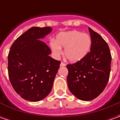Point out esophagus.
I'll list each match as a JSON object with an SVG mask.
<instances>
[{"label": "esophagus", "mask_w": 120, "mask_h": 120, "mask_svg": "<svg viewBox=\"0 0 120 120\" xmlns=\"http://www.w3.org/2000/svg\"><path fill=\"white\" fill-rule=\"evenodd\" d=\"M65 65H65L64 63L61 62V63H60V66H61V67H63V66H65Z\"/></svg>", "instance_id": "1"}]
</instances>
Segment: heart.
<instances>
[{"label": "heart", "instance_id": "obj_1", "mask_svg": "<svg viewBox=\"0 0 120 120\" xmlns=\"http://www.w3.org/2000/svg\"><path fill=\"white\" fill-rule=\"evenodd\" d=\"M92 44L90 35L79 30L62 32L56 36L55 41H51L50 46L53 53L59 56L64 47V56L69 61H80L89 53Z\"/></svg>", "mask_w": 120, "mask_h": 120}]
</instances>
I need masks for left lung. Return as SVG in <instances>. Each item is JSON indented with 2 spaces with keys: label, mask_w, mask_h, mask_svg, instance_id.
Returning a JSON list of instances; mask_svg holds the SVG:
<instances>
[{
  "label": "left lung",
  "mask_w": 120,
  "mask_h": 120,
  "mask_svg": "<svg viewBox=\"0 0 120 120\" xmlns=\"http://www.w3.org/2000/svg\"><path fill=\"white\" fill-rule=\"evenodd\" d=\"M89 31L92 40L90 52L80 61L67 65L69 90L83 101L93 100L102 93L111 71L112 55L108 45L90 27Z\"/></svg>",
  "instance_id": "1"
}]
</instances>
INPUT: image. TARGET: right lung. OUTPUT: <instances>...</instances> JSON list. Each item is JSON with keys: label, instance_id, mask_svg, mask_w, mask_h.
Returning <instances> with one entry per match:
<instances>
[{"label": "right lung", "instance_id": "obj_1", "mask_svg": "<svg viewBox=\"0 0 120 120\" xmlns=\"http://www.w3.org/2000/svg\"><path fill=\"white\" fill-rule=\"evenodd\" d=\"M50 26H33L18 37L8 55V72L12 87L22 98L39 101L52 90L61 61L49 56L51 51L41 39Z\"/></svg>", "mask_w": 120, "mask_h": 120}]
</instances>
